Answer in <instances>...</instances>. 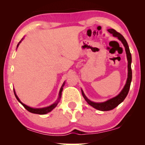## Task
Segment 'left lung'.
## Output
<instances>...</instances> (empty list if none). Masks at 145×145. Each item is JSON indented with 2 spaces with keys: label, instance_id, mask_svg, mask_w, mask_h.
Returning a JSON list of instances; mask_svg holds the SVG:
<instances>
[{
  "label": "left lung",
  "instance_id": "left-lung-1",
  "mask_svg": "<svg viewBox=\"0 0 145 145\" xmlns=\"http://www.w3.org/2000/svg\"><path fill=\"white\" fill-rule=\"evenodd\" d=\"M108 32L112 34L114 37H117L119 40L121 41L123 45L125 46V52L127 54V61H128V77H127L126 84L125 85L124 88H123L121 91L120 92L116 97H115L112 99L107 100L104 102H94L89 100L88 98L86 97L83 91H82V94L83 97L84 98L86 101L88 102V104H89L91 106L95 108L96 109L99 110V111H110L114 109L115 107H117L125 99L127 95H128V93L129 91L130 86H131V83L132 81V69H131V63H132V56L130 52L129 47L128 44L125 39L124 38L121 34L118 33L116 31H115L113 29H108Z\"/></svg>",
  "mask_w": 145,
  "mask_h": 145
}]
</instances>
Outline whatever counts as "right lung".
I'll list each match as a JSON object with an SVG mask.
<instances>
[{"label": "right lung", "instance_id": "right-lung-1", "mask_svg": "<svg viewBox=\"0 0 145 145\" xmlns=\"http://www.w3.org/2000/svg\"><path fill=\"white\" fill-rule=\"evenodd\" d=\"M21 41H20L19 43L17 45V47H18L19 44L20 43ZM65 83L64 82L63 84L62 85V86H61V89H60V91H59V97H58V99L57 101H56L54 104H52L51 105H50V106L48 107H43V108H32V107H30L27 106V105H26L25 104H23L22 102L20 100L19 98L17 97V95L16 94L15 91H14V95H15V97L16 98V99L18 100V101L20 103V104L23 105V106L25 108V109L27 110L28 111H29L30 112H32V113H34V114H45L46 113H48V112H50L52 110H53L54 108L57 106V105L58 104V102H59V100L61 99V94H62V91H63V86H65Z\"/></svg>", "mask_w": 145, "mask_h": 145}]
</instances>
